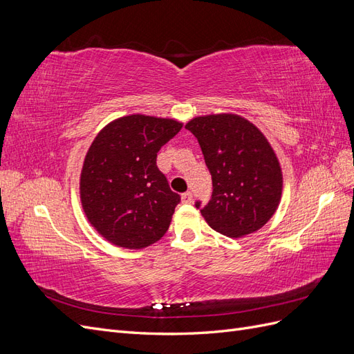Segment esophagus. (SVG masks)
I'll return each mask as SVG.
<instances>
[{"instance_id": "obj_1", "label": "esophagus", "mask_w": 354, "mask_h": 354, "mask_svg": "<svg viewBox=\"0 0 354 354\" xmlns=\"http://www.w3.org/2000/svg\"><path fill=\"white\" fill-rule=\"evenodd\" d=\"M192 201H194V195H192V192H186V194L181 195V202L190 203Z\"/></svg>"}]
</instances>
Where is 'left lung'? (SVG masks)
<instances>
[{"label": "left lung", "instance_id": "1", "mask_svg": "<svg viewBox=\"0 0 354 354\" xmlns=\"http://www.w3.org/2000/svg\"><path fill=\"white\" fill-rule=\"evenodd\" d=\"M202 149L212 178L205 207L209 226L229 238L257 232L272 218L282 196V169L264 134L234 113L196 116L186 124Z\"/></svg>", "mask_w": 354, "mask_h": 354}]
</instances>
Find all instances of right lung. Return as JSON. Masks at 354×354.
<instances>
[{
	"label": "right lung",
	"instance_id": "right-lung-1",
	"mask_svg": "<svg viewBox=\"0 0 354 354\" xmlns=\"http://www.w3.org/2000/svg\"><path fill=\"white\" fill-rule=\"evenodd\" d=\"M183 124L146 115L109 122L95 136L80 178L82 209L116 246L142 250L164 236L180 195L156 165L159 149Z\"/></svg>",
	"mask_w": 354,
	"mask_h": 354
}]
</instances>
